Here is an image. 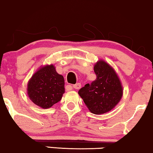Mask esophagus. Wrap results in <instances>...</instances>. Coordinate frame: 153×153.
<instances>
[{"label": "esophagus", "mask_w": 153, "mask_h": 153, "mask_svg": "<svg viewBox=\"0 0 153 153\" xmlns=\"http://www.w3.org/2000/svg\"><path fill=\"white\" fill-rule=\"evenodd\" d=\"M81 86H82V84H81L80 83H76V84L73 85V88H75V89H79Z\"/></svg>", "instance_id": "obj_1"}]
</instances>
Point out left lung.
Returning a JSON list of instances; mask_svg holds the SVG:
<instances>
[{"mask_svg": "<svg viewBox=\"0 0 153 153\" xmlns=\"http://www.w3.org/2000/svg\"><path fill=\"white\" fill-rule=\"evenodd\" d=\"M94 69L96 80L91 84H86L78 93L91 113L103 114L118 104L123 89L116 72L105 61L97 62Z\"/></svg>", "mask_w": 153, "mask_h": 153, "instance_id": "8db88e82", "label": "left lung"}]
</instances>
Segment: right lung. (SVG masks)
I'll list each match as a JSON object with an SVG mask.
<instances>
[{
    "mask_svg": "<svg viewBox=\"0 0 153 153\" xmlns=\"http://www.w3.org/2000/svg\"><path fill=\"white\" fill-rule=\"evenodd\" d=\"M30 99L42 108H49L59 102L65 93V79L53 65L40 67L27 83Z\"/></svg>",
    "mask_w": 153,
    "mask_h": 153,
    "instance_id": "obj_1",
    "label": "right lung"
}]
</instances>
